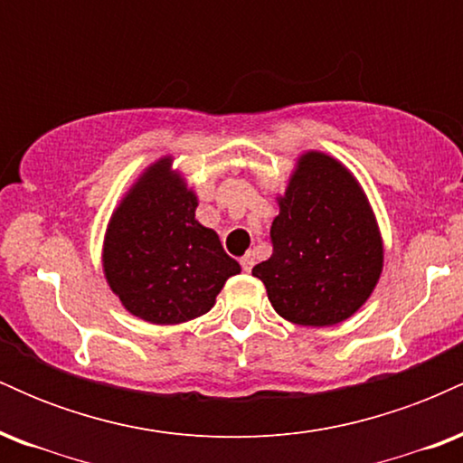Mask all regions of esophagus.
Segmentation results:
<instances>
[{"mask_svg":"<svg viewBox=\"0 0 463 463\" xmlns=\"http://www.w3.org/2000/svg\"><path fill=\"white\" fill-rule=\"evenodd\" d=\"M239 263H241L243 272H250V269H252V265H254V252H252V250H248V252L243 254L241 259H239Z\"/></svg>","mask_w":463,"mask_h":463,"instance_id":"obj_1","label":"esophagus"}]
</instances>
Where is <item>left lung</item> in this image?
I'll use <instances>...</instances> for the list:
<instances>
[{
    "label": "left lung",
    "mask_w": 463,
    "mask_h": 463,
    "mask_svg": "<svg viewBox=\"0 0 463 463\" xmlns=\"http://www.w3.org/2000/svg\"><path fill=\"white\" fill-rule=\"evenodd\" d=\"M279 209L272 257L252 268L274 311L302 326L348 320L383 269V239L368 195L337 158L305 152Z\"/></svg>",
    "instance_id": "8db88e82"
}]
</instances>
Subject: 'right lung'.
I'll use <instances>...</instances> for the list:
<instances>
[{
  "label": "right lung",
  "instance_id": "right-lung-1",
  "mask_svg": "<svg viewBox=\"0 0 463 463\" xmlns=\"http://www.w3.org/2000/svg\"><path fill=\"white\" fill-rule=\"evenodd\" d=\"M152 163L110 215L104 235L106 283L135 317L180 324L204 316L241 272L213 228L195 220L198 195L172 169Z\"/></svg>",
  "mask_w": 463,
  "mask_h": 463
}]
</instances>
